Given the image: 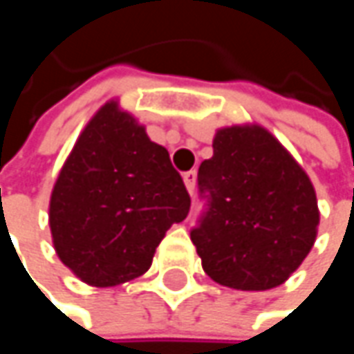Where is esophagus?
I'll list each match as a JSON object with an SVG mask.
<instances>
[{
    "instance_id": "esophagus-1",
    "label": "esophagus",
    "mask_w": 354,
    "mask_h": 354,
    "mask_svg": "<svg viewBox=\"0 0 354 354\" xmlns=\"http://www.w3.org/2000/svg\"><path fill=\"white\" fill-rule=\"evenodd\" d=\"M184 184L188 188V192L192 194L194 192V186H196V170H190V172H184Z\"/></svg>"
}]
</instances>
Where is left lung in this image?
<instances>
[{"mask_svg": "<svg viewBox=\"0 0 354 354\" xmlns=\"http://www.w3.org/2000/svg\"><path fill=\"white\" fill-rule=\"evenodd\" d=\"M205 209L190 240L205 272L240 291L279 287L316 242L318 201L308 174L260 127L221 129L198 168Z\"/></svg>", "mask_w": 354, "mask_h": 354, "instance_id": "8db88e82", "label": "left lung"}]
</instances>
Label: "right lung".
Wrapping results in <instances>:
<instances>
[{
	"instance_id": "obj_1",
	"label": "right lung",
	"mask_w": 354,
	"mask_h": 354,
	"mask_svg": "<svg viewBox=\"0 0 354 354\" xmlns=\"http://www.w3.org/2000/svg\"><path fill=\"white\" fill-rule=\"evenodd\" d=\"M190 194L166 147L108 102L88 122L50 194L53 244L65 266L96 287L143 274Z\"/></svg>"
}]
</instances>
